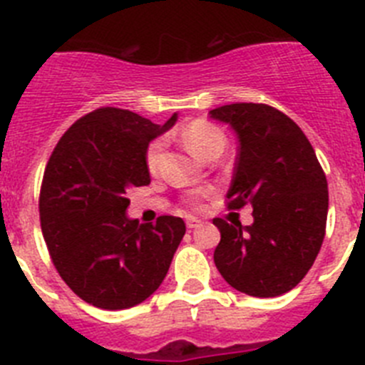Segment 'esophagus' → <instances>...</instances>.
I'll return each instance as SVG.
<instances>
[{
    "instance_id": "34e87169",
    "label": "esophagus",
    "mask_w": 365,
    "mask_h": 365,
    "mask_svg": "<svg viewBox=\"0 0 365 365\" xmlns=\"http://www.w3.org/2000/svg\"><path fill=\"white\" fill-rule=\"evenodd\" d=\"M186 227H188L190 230H192V228L201 227V219H197V217H188V219H186Z\"/></svg>"
}]
</instances>
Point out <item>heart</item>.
<instances>
[{
	"mask_svg": "<svg viewBox=\"0 0 365 365\" xmlns=\"http://www.w3.org/2000/svg\"><path fill=\"white\" fill-rule=\"evenodd\" d=\"M180 138H182L185 146L188 148L195 157H199V159H205L206 155L212 153V151H222L225 150V144H227L225 135L221 133V130H217L215 125L208 124V122L205 120H195L190 122L188 125H185L182 131H180ZM164 143L160 138L153 140V143L148 146L146 166L151 173L157 172V168H159ZM201 195L202 193H195V195L190 199V205H197Z\"/></svg>",
	"mask_w": 365,
	"mask_h": 365,
	"instance_id": "heart-1",
	"label": "heart"
}]
</instances>
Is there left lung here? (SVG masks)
<instances>
[{"instance_id": "obj_1", "label": "left lung", "mask_w": 365, "mask_h": 365, "mask_svg": "<svg viewBox=\"0 0 365 365\" xmlns=\"http://www.w3.org/2000/svg\"><path fill=\"white\" fill-rule=\"evenodd\" d=\"M210 118L235 131L240 150L228 208L252 205L254 222L214 219L221 241L214 261L235 291L274 298L294 289L324 243L327 179L309 138L292 118L267 104H230Z\"/></svg>"}]
</instances>
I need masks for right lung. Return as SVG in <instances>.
Segmentation results:
<instances>
[{"instance_id": "obj_1", "label": "right lung", "mask_w": 365, "mask_h": 365, "mask_svg": "<svg viewBox=\"0 0 365 365\" xmlns=\"http://www.w3.org/2000/svg\"><path fill=\"white\" fill-rule=\"evenodd\" d=\"M175 122L177 113L160 125L128 109H95L63 133L47 163L43 240L63 282L95 307H133L166 278L185 221L160 215L138 225L125 210L128 192L150 185L148 144Z\"/></svg>"}]
</instances>
